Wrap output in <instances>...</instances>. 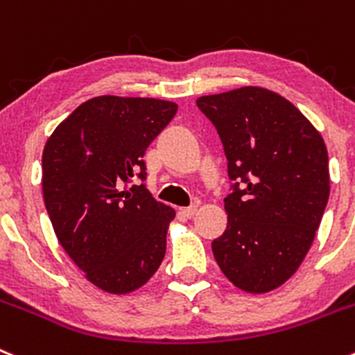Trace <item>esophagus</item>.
<instances>
[{
	"instance_id": "obj_1",
	"label": "esophagus",
	"mask_w": 355,
	"mask_h": 355,
	"mask_svg": "<svg viewBox=\"0 0 355 355\" xmlns=\"http://www.w3.org/2000/svg\"><path fill=\"white\" fill-rule=\"evenodd\" d=\"M196 211H198V207H196V205H193V207L180 208V210H178V214L184 215V217H187V218H191L194 214H196Z\"/></svg>"
}]
</instances>
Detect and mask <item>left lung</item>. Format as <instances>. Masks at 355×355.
Returning a JSON list of instances; mask_svg holds the SVG:
<instances>
[{
  "instance_id": "1",
  "label": "left lung",
  "mask_w": 355,
  "mask_h": 355,
  "mask_svg": "<svg viewBox=\"0 0 355 355\" xmlns=\"http://www.w3.org/2000/svg\"><path fill=\"white\" fill-rule=\"evenodd\" d=\"M196 105L223 140L234 184L227 227L211 241L238 289L261 294L287 282L312 247L329 200L320 132L293 103L263 87L201 96Z\"/></svg>"
}]
</instances>
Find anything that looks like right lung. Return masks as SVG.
<instances>
[{
  "label": "right lung",
  "mask_w": 355,
  "mask_h": 355,
  "mask_svg": "<svg viewBox=\"0 0 355 355\" xmlns=\"http://www.w3.org/2000/svg\"><path fill=\"white\" fill-rule=\"evenodd\" d=\"M177 108L98 96L75 108L43 148V200L55 236L89 282L110 294L147 284L166 254L175 210L137 180L147 177L145 150Z\"/></svg>",
  "instance_id": "right-lung-1"
}]
</instances>
